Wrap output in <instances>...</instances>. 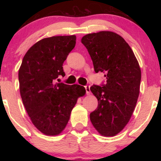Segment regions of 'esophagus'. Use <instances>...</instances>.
<instances>
[{
	"mask_svg": "<svg viewBox=\"0 0 161 161\" xmlns=\"http://www.w3.org/2000/svg\"><path fill=\"white\" fill-rule=\"evenodd\" d=\"M85 89H86V94L87 95H89V94H91V91H90V86H86Z\"/></svg>",
	"mask_w": 161,
	"mask_h": 161,
	"instance_id": "1",
	"label": "esophagus"
}]
</instances>
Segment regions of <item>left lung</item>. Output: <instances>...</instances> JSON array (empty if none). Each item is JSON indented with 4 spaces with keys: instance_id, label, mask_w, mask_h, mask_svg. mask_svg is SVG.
I'll list each match as a JSON object with an SVG mask.
<instances>
[{
    "instance_id": "8db88e82",
    "label": "left lung",
    "mask_w": 161,
    "mask_h": 161,
    "mask_svg": "<svg viewBox=\"0 0 161 161\" xmlns=\"http://www.w3.org/2000/svg\"><path fill=\"white\" fill-rule=\"evenodd\" d=\"M81 42L86 47L95 72H104L106 83L93 85L90 90L98 106L90 120L100 135L114 136L130 119L140 92L142 72L126 41L112 31L85 35Z\"/></svg>"
}]
</instances>
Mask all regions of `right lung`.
<instances>
[{
	"label": "right lung",
	"instance_id": "add662e5",
	"mask_svg": "<svg viewBox=\"0 0 161 161\" xmlns=\"http://www.w3.org/2000/svg\"><path fill=\"white\" fill-rule=\"evenodd\" d=\"M76 36L41 39L31 47L19 69V92L35 127L46 136L59 135L67 126L72 108L85 88L56 83L64 76L63 64L75 46Z\"/></svg>",
	"mask_w": 161,
	"mask_h": 161
}]
</instances>
